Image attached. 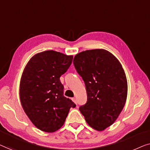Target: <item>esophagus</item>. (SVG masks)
Returning a JSON list of instances; mask_svg holds the SVG:
<instances>
[{"label": "esophagus", "instance_id": "34e87169", "mask_svg": "<svg viewBox=\"0 0 150 150\" xmlns=\"http://www.w3.org/2000/svg\"><path fill=\"white\" fill-rule=\"evenodd\" d=\"M71 99H72V100L75 103V104H77V101H76V99L75 98H72Z\"/></svg>", "mask_w": 150, "mask_h": 150}]
</instances>
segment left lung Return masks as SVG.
I'll return each instance as SVG.
<instances>
[{
	"label": "left lung",
	"instance_id": "left-lung-1",
	"mask_svg": "<svg viewBox=\"0 0 150 150\" xmlns=\"http://www.w3.org/2000/svg\"><path fill=\"white\" fill-rule=\"evenodd\" d=\"M83 79L87 102L79 111L89 125L98 131L114 123L127 97V80L119 60L107 50H86L73 59Z\"/></svg>",
	"mask_w": 150,
	"mask_h": 150
}]
</instances>
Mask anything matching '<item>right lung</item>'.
Here are the masks:
<instances>
[{
	"mask_svg": "<svg viewBox=\"0 0 150 150\" xmlns=\"http://www.w3.org/2000/svg\"><path fill=\"white\" fill-rule=\"evenodd\" d=\"M73 56L53 50L35 55L26 64L20 86L23 109L36 127L54 132L62 127L76 105L64 96L60 77L68 70Z\"/></svg>",
	"mask_w": 150,
	"mask_h": 150,
	"instance_id": "1",
	"label": "right lung"
}]
</instances>
